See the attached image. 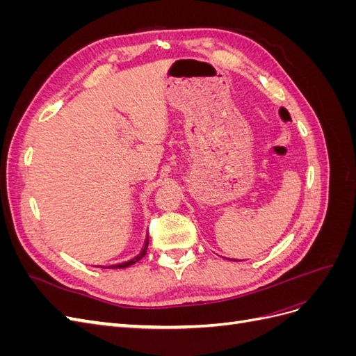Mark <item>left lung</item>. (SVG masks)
I'll return each mask as SVG.
<instances>
[{
    "mask_svg": "<svg viewBox=\"0 0 356 356\" xmlns=\"http://www.w3.org/2000/svg\"><path fill=\"white\" fill-rule=\"evenodd\" d=\"M229 260H232V258H229ZM236 261H238V260H236Z\"/></svg>",
    "mask_w": 356,
    "mask_h": 356,
    "instance_id": "1",
    "label": "left lung"
}]
</instances>
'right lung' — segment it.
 I'll use <instances>...</instances> for the list:
<instances>
[{
    "mask_svg": "<svg viewBox=\"0 0 356 356\" xmlns=\"http://www.w3.org/2000/svg\"><path fill=\"white\" fill-rule=\"evenodd\" d=\"M147 248H148V238H147V242H145V245H144V248L141 250V252H139L135 258H132V260H129V261H124V263H120V264H114V266H108V267H102V268H124V267H129V266H132V264H135L136 261H139L141 260V258L145 255V252H147Z\"/></svg>",
    "mask_w": 356,
    "mask_h": 356,
    "instance_id": "add662e5",
    "label": "right lung"
}]
</instances>
